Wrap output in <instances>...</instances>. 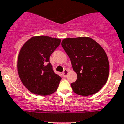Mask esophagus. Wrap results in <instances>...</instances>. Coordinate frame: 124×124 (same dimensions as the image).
<instances>
[{
  "label": "esophagus",
  "instance_id": "1",
  "mask_svg": "<svg viewBox=\"0 0 124 124\" xmlns=\"http://www.w3.org/2000/svg\"><path fill=\"white\" fill-rule=\"evenodd\" d=\"M68 71L67 70H64V71L63 72V75L64 77H66L68 75Z\"/></svg>",
  "mask_w": 124,
  "mask_h": 124
}]
</instances>
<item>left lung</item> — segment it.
I'll return each instance as SVG.
<instances>
[{
    "instance_id": "8db88e82",
    "label": "left lung",
    "mask_w": 124,
    "mask_h": 124,
    "mask_svg": "<svg viewBox=\"0 0 124 124\" xmlns=\"http://www.w3.org/2000/svg\"><path fill=\"white\" fill-rule=\"evenodd\" d=\"M61 45L78 75L71 84L74 93L87 96L100 91L109 74V60L102 47L87 37L64 38Z\"/></svg>"
}]
</instances>
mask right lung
I'll list each match as a JSON object with an SVG mask.
<instances>
[{
  "label": "right lung",
  "instance_id": "1",
  "mask_svg": "<svg viewBox=\"0 0 124 124\" xmlns=\"http://www.w3.org/2000/svg\"><path fill=\"white\" fill-rule=\"evenodd\" d=\"M61 42L60 38L35 36L24 43L17 61L22 83L35 94L48 96L57 90L61 78L55 74L50 57Z\"/></svg>",
  "mask_w": 124,
  "mask_h": 124
}]
</instances>
